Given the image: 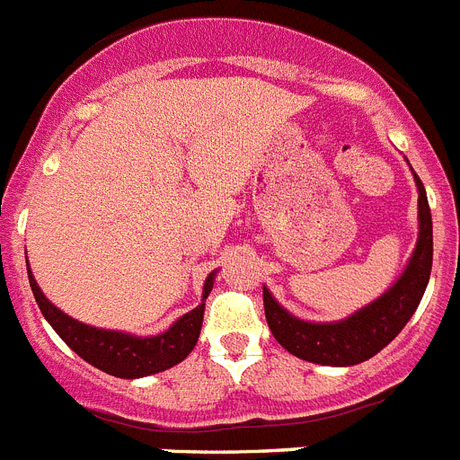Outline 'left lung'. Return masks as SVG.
<instances>
[{
    "label": "left lung",
    "instance_id": "obj_1",
    "mask_svg": "<svg viewBox=\"0 0 460 460\" xmlns=\"http://www.w3.org/2000/svg\"><path fill=\"white\" fill-rule=\"evenodd\" d=\"M417 176V174H414ZM419 186V242L405 274L394 288L384 293L370 307L360 309L340 323H307L290 316L279 302L262 288V305L270 331L286 351L309 363L356 365L382 351L417 312L433 268V218L428 207L426 188Z\"/></svg>",
    "mask_w": 460,
    "mask_h": 460
}]
</instances>
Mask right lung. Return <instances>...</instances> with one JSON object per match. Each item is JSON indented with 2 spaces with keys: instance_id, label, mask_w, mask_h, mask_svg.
Segmentation results:
<instances>
[{
  "instance_id": "obj_1",
  "label": "right lung",
  "mask_w": 460,
  "mask_h": 460,
  "mask_svg": "<svg viewBox=\"0 0 460 460\" xmlns=\"http://www.w3.org/2000/svg\"><path fill=\"white\" fill-rule=\"evenodd\" d=\"M27 274H30V286H32L39 309L46 316V321L53 325V331L62 337V342L72 351H76L85 363L95 365L102 372L120 376V379L155 375V372H163L172 365L181 363L198 344L204 319V297L209 296L211 286H214V274H209L204 281V296L199 307L181 316L163 335L141 340V337L125 335V332L100 331L93 325L78 323L76 319L66 316L55 305H50L34 281L32 272L27 270Z\"/></svg>"
}]
</instances>
